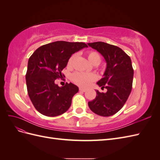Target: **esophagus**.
I'll use <instances>...</instances> for the list:
<instances>
[{
    "label": "esophagus",
    "instance_id": "obj_1",
    "mask_svg": "<svg viewBox=\"0 0 160 160\" xmlns=\"http://www.w3.org/2000/svg\"><path fill=\"white\" fill-rule=\"evenodd\" d=\"M79 91H81V92H85V91H86V89H84V88H79Z\"/></svg>",
    "mask_w": 160,
    "mask_h": 160
}]
</instances>
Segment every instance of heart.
<instances>
[{
  "label": "heart",
  "mask_w": 160,
  "mask_h": 160,
  "mask_svg": "<svg viewBox=\"0 0 160 160\" xmlns=\"http://www.w3.org/2000/svg\"><path fill=\"white\" fill-rule=\"evenodd\" d=\"M87 57H88V61L92 65H98L101 62V57L98 52L93 51H88L87 52ZM75 59V55H72L67 62V67L69 68L72 67ZM71 81L80 87H87L97 79V75L94 73H83V72H75L71 75Z\"/></svg>",
  "instance_id": "1"
}]
</instances>
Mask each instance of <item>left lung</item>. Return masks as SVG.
<instances>
[{
  "label": "left lung",
  "mask_w": 160,
  "mask_h": 160,
  "mask_svg": "<svg viewBox=\"0 0 160 160\" xmlns=\"http://www.w3.org/2000/svg\"><path fill=\"white\" fill-rule=\"evenodd\" d=\"M103 55L107 62L103 77L97 84L107 92L96 90L95 99L88 105L93 113L109 117L123 108L132 89L133 69L130 57L121 48L104 42L88 43Z\"/></svg>",
  "instance_id": "1"
}]
</instances>
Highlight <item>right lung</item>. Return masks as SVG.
Returning a JSON list of instances; mask_svg holds the SVG:
<instances>
[{
  "mask_svg": "<svg viewBox=\"0 0 160 160\" xmlns=\"http://www.w3.org/2000/svg\"><path fill=\"white\" fill-rule=\"evenodd\" d=\"M88 47L85 42L55 41L32 53L28 61L26 83L28 96L38 112L55 117L69 109L78 87L71 83L59 87L55 80L63 76L61 71L71 55Z\"/></svg>",
  "mask_w": 160,
  "mask_h": 160,
  "instance_id": "obj_1",
  "label": "right lung"
}]
</instances>
